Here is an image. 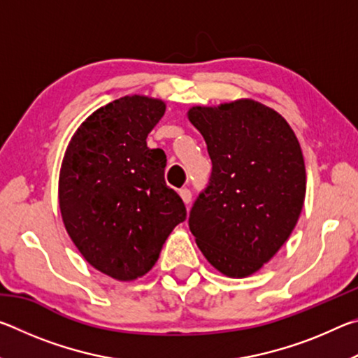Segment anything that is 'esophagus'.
Here are the masks:
<instances>
[{"instance_id":"obj_1","label":"esophagus","mask_w":358,"mask_h":358,"mask_svg":"<svg viewBox=\"0 0 358 358\" xmlns=\"http://www.w3.org/2000/svg\"><path fill=\"white\" fill-rule=\"evenodd\" d=\"M180 192V197L183 199V202L186 203V205H189V202H191V199H192V192L187 189V187H181V189L178 191Z\"/></svg>"}]
</instances>
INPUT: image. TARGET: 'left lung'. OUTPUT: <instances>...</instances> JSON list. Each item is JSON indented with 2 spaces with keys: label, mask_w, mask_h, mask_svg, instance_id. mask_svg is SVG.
I'll use <instances>...</instances> for the list:
<instances>
[{
  "label": "left lung",
  "mask_w": 358,
  "mask_h": 358,
  "mask_svg": "<svg viewBox=\"0 0 358 358\" xmlns=\"http://www.w3.org/2000/svg\"><path fill=\"white\" fill-rule=\"evenodd\" d=\"M211 175L189 211L208 262L234 278L252 275L292 234L306 192L300 143L280 113L256 101L192 107Z\"/></svg>",
  "instance_id": "1"
}]
</instances>
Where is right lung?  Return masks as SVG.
I'll return each mask as SVG.
<instances>
[{"label": "right lung", "instance_id": "1", "mask_svg": "<svg viewBox=\"0 0 358 358\" xmlns=\"http://www.w3.org/2000/svg\"><path fill=\"white\" fill-rule=\"evenodd\" d=\"M162 101L124 96L101 107L71 138L59 172V210L82 256L129 281L151 270L177 224L181 197L164 180L167 157L147 147Z\"/></svg>", "mask_w": 358, "mask_h": 358}]
</instances>
